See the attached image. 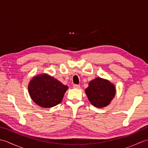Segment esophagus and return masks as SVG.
I'll return each instance as SVG.
<instances>
[{"label": "esophagus", "mask_w": 148, "mask_h": 148, "mask_svg": "<svg viewBox=\"0 0 148 148\" xmlns=\"http://www.w3.org/2000/svg\"><path fill=\"white\" fill-rule=\"evenodd\" d=\"M73 88H74L79 89V88H80V85H79V84H74Z\"/></svg>", "instance_id": "esophagus-1"}]
</instances>
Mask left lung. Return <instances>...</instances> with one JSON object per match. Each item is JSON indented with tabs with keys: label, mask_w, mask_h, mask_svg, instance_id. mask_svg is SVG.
Listing matches in <instances>:
<instances>
[{
	"label": "left lung",
	"mask_w": 148,
	"mask_h": 148,
	"mask_svg": "<svg viewBox=\"0 0 148 148\" xmlns=\"http://www.w3.org/2000/svg\"><path fill=\"white\" fill-rule=\"evenodd\" d=\"M85 92L91 103L100 108L109 104L114 98L116 90L109 81L97 77L90 81Z\"/></svg>",
	"instance_id": "obj_1"
}]
</instances>
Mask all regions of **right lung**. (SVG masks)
<instances>
[{"instance_id":"obj_1","label":"right lung","mask_w":148,"mask_h":148,"mask_svg":"<svg viewBox=\"0 0 148 148\" xmlns=\"http://www.w3.org/2000/svg\"><path fill=\"white\" fill-rule=\"evenodd\" d=\"M67 89L68 86L47 74L33 77L29 84V92L33 101L45 108L60 103Z\"/></svg>"}]
</instances>
